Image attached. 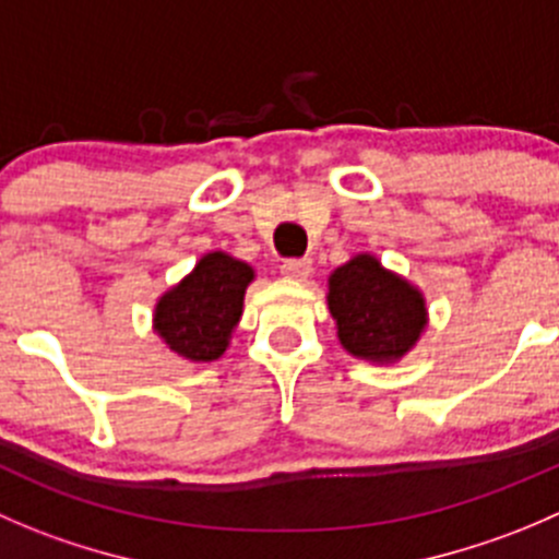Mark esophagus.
<instances>
[{
    "label": "esophagus",
    "instance_id": "esophagus-1",
    "mask_svg": "<svg viewBox=\"0 0 559 559\" xmlns=\"http://www.w3.org/2000/svg\"><path fill=\"white\" fill-rule=\"evenodd\" d=\"M281 275L292 281H306L308 275H311V262H308V259H286V262L281 264Z\"/></svg>",
    "mask_w": 559,
    "mask_h": 559
}]
</instances>
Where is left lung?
Wrapping results in <instances>:
<instances>
[{
    "label": "left lung",
    "mask_w": 559,
    "mask_h": 559,
    "mask_svg": "<svg viewBox=\"0 0 559 559\" xmlns=\"http://www.w3.org/2000/svg\"><path fill=\"white\" fill-rule=\"evenodd\" d=\"M328 308L341 346L368 362L401 360L429 324L424 292L371 253H357L330 273Z\"/></svg>",
    "instance_id": "left-lung-1"
}]
</instances>
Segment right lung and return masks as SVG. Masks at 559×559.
<instances>
[{
	"instance_id": "1",
	"label": "right lung",
	"mask_w": 559,
	"mask_h": 559,
	"mask_svg": "<svg viewBox=\"0 0 559 559\" xmlns=\"http://www.w3.org/2000/svg\"><path fill=\"white\" fill-rule=\"evenodd\" d=\"M253 267L226 251L204 253L197 267L158 297L153 330L175 355L191 362H213L229 346L242 317Z\"/></svg>"
}]
</instances>
